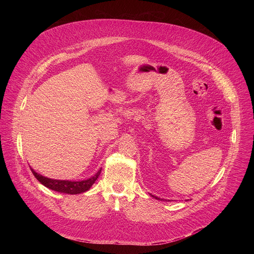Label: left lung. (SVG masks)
Segmentation results:
<instances>
[{
	"label": "left lung",
	"instance_id": "1",
	"mask_svg": "<svg viewBox=\"0 0 254 254\" xmlns=\"http://www.w3.org/2000/svg\"><path fill=\"white\" fill-rule=\"evenodd\" d=\"M152 196H153L155 199H157V200H162V199H160V198H158V197H156V196H154V195H152Z\"/></svg>",
	"mask_w": 254,
	"mask_h": 254
}]
</instances>
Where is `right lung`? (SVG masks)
Masks as SVG:
<instances>
[{"mask_svg": "<svg viewBox=\"0 0 254 254\" xmlns=\"http://www.w3.org/2000/svg\"><path fill=\"white\" fill-rule=\"evenodd\" d=\"M33 175L35 176V178L37 179L41 184H43L45 187L60 192V193H65V194H79V193H83L87 190L90 189V187L93 185V183L96 181V179L98 178L101 169L91 178L84 180V181H79V182H71V181H63V180H54V179H49L46 177H43L39 174L36 173L33 169H31Z\"/></svg>", "mask_w": 254, "mask_h": 254, "instance_id": "1", "label": "right lung"}]
</instances>
